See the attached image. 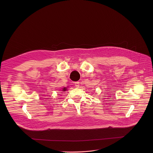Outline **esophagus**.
Here are the masks:
<instances>
[{"mask_svg":"<svg viewBox=\"0 0 153 153\" xmlns=\"http://www.w3.org/2000/svg\"><path fill=\"white\" fill-rule=\"evenodd\" d=\"M79 82H75L74 83V85H75V86L76 87V88H79Z\"/></svg>","mask_w":153,"mask_h":153,"instance_id":"esophagus-1","label":"esophagus"}]
</instances>
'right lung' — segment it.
Here are the masks:
<instances>
[{
	"mask_svg": "<svg viewBox=\"0 0 153 153\" xmlns=\"http://www.w3.org/2000/svg\"><path fill=\"white\" fill-rule=\"evenodd\" d=\"M65 90H66V88H64L63 89V91H65Z\"/></svg>",
	"mask_w": 153,
	"mask_h": 153,
	"instance_id": "right-lung-1",
	"label": "right lung"
}]
</instances>
